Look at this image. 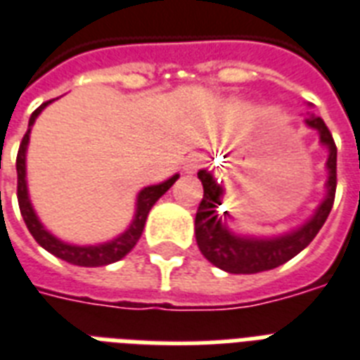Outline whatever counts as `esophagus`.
Wrapping results in <instances>:
<instances>
[{
    "label": "esophagus",
    "mask_w": 360,
    "mask_h": 360,
    "mask_svg": "<svg viewBox=\"0 0 360 360\" xmlns=\"http://www.w3.org/2000/svg\"><path fill=\"white\" fill-rule=\"evenodd\" d=\"M205 162V158H203V155H191V157L186 158V162H185V172L186 174H194L202 164Z\"/></svg>",
    "instance_id": "1"
}]
</instances>
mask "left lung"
Returning <instances> with one entry per match:
<instances>
[{
    "label": "left lung",
    "instance_id": "8db88e82",
    "mask_svg": "<svg viewBox=\"0 0 360 360\" xmlns=\"http://www.w3.org/2000/svg\"><path fill=\"white\" fill-rule=\"evenodd\" d=\"M304 123L310 129L318 130L319 143L329 149V157L325 162L327 168V181H325V198L314 211V214L299 228L285 231L282 236L273 237H254L239 236L226 226L219 214V205H222L224 188L219 181L209 174L207 169H200L198 177L203 185V200L200 203L194 222L198 248L207 262L214 267L222 269L231 274H254L262 271H271L282 263L290 262L301 250H304L312 239L318 236L321 226L329 217L336 192V146L333 134L321 117L308 114Z\"/></svg>",
    "mask_w": 360,
    "mask_h": 360
}]
</instances>
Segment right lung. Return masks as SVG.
<instances>
[{
    "label": "right lung",
    "mask_w": 360,
    "mask_h": 360,
    "mask_svg": "<svg viewBox=\"0 0 360 360\" xmlns=\"http://www.w3.org/2000/svg\"><path fill=\"white\" fill-rule=\"evenodd\" d=\"M48 103L41 104L39 108L31 114L30 124H27V132L22 138V143H20L18 157H16V174H18V205L20 213H22V219H24L27 230L33 236V239L39 243V245L48 250L50 254H53L59 259H63L67 263H72V265H80V267H101V265H110V263L120 262L121 257H124L129 254L134 245L138 243V239L141 237V231H143V226H146L147 214L151 211V207L157 203V200L162 194L169 191V186L174 185L175 181L179 179V174L172 175L169 179L158 183V185H151L141 188L136 196V211L134 219L130 220L129 228L120 233L117 237H114L112 240H106V243H98V245H72V243H65V240L58 239V237L50 233V231L44 228L39 217H37L35 209H33V203L30 200V191H27V179H25V155H27V146H30V134L31 129H33V123L39 117L42 110L46 108Z\"/></svg>",
    "instance_id": "obj_1"
}]
</instances>
